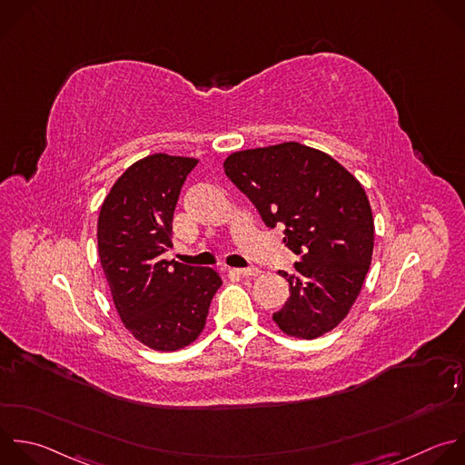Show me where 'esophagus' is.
<instances>
[{
    "instance_id": "esophagus-1",
    "label": "esophagus",
    "mask_w": 465,
    "mask_h": 465,
    "mask_svg": "<svg viewBox=\"0 0 465 465\" xmlns=\"http://www.w3.org/2000/svg\"><path fill=\"white\" fill-rule=\"evenodd\" d=\"M235 273H239V275H242V277H257L259 275V270L257 268H237V270H233Z\"/></svg>"
}]
</instances>
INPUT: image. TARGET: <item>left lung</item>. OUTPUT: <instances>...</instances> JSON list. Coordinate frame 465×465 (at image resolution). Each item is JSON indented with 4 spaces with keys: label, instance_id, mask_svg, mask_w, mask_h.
Listing matches in <instances>:
<instances>
[{
    "label": "left lung",
    "instance_id": "1",
    "mask_svg": "<svg viewBox=\"0 0 465 465\" xmlns=\"http://www.w3.org/2000/svg\"><path fill=\"white\" fill-rule=\"evenodd\" d=\"M266 226H284L299 255L286 277L290 297L273 322L286 336L316 340L356 302L374 250V219L361 183L329 153L299 142L242 149L224 161Z\"/></svg>",
    "mask_w": 465,
    "mask_h": 465
}]
</instances>
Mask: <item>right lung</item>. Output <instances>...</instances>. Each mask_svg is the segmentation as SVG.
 Instances as JSON below:
<instances>
[{
	"instance_id": "right-lung-1",
	"label": "right lung",
	"mask_w": 465,
	"mask_h": 465,
	"mask_svg": "<svg viewBox=\"0 0 465 465\" xmlns=\"http://www.w3.org/2000/svg\"><path fill=\"white\" fill-rule=\"evenodd\" d=\"M197 159L153 153L113 184L98 215V255L124 327L142 345L173 352L204 331L223 284L213 268L163 259L181 188Z\"/></svg>"
}]
</instances>
